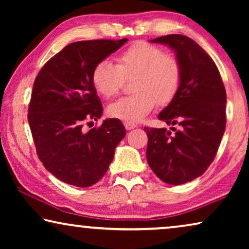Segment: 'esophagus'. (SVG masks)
I'll list each match as a JSON object with an SVG mask.
<instances>
[{
  "label": "esophagus",
  "mask_w": 249,
  "mask_h": 249,
  "mask_svg": "<svg viewBox=\"0 0 249 249\" xmlns=\"http://www.w3.org/2000/svg\"><path fill=\"white\" fill-rule=\"evenodd\" d=\"M124 127L127 130H131V129L137 127V124H134V122H130V121H124Z\"/></svg>",
  "instance_id": "obj_1"
}]
</instances>
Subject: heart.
I'll use <instances>...</instances> for the list:
<instances>
[{"instance_id":"1","label":"heart","mask_w":249,"mask_h":249,"mask_svg":"<svg viewBox=\"0 0 249 249\" xmlns=\"http://www.w3.org/2000/svg\"><path fill=\"white\" fill-rule=\"evenodd\" d=\"M134 79L130 96L122 97L107 108L115 119L141 121L160 102L166 104L178 93L182 80V68L175 55L166 54L161 46L137 42L117 56V64L102 60L91 71V83L98 94L110 98L120 93L125 78Z\"/></svg>"}]
</instances>
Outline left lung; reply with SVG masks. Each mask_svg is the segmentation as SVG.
Wrapping results in <instances>:
<instances>
[{
	"mask_svg": "<svg viewBox=\"0 0 249 249\" xmlns=\"http://www.w3.org/2000/svg\"><path fill=\"white\" fill-rule=\"evenodd\" d=\"M175 50L182 68L178 93L160 112L171 127H145L146 158L162 181L181 185L206 171L215 158L226 130L227 94L219 69L211 56L189 37L172 34L152 40Z\"/></svg>",
	"mask_w": 249,
	"mask_h": 249,
	"instance_id": "obj_1",
	"label": "left lung"
}]
</instances>
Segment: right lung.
I'll return each mask as SVG.
<instances>
[{
  "label": "right lung",
  "mask_w": 249,
  "mask_h": 249,
  "mask_svg": "<svg viewBox=\"0 0 249 249\" xmlns=\"http://www.w3.org/2000/svg\"><path fill=\"white\" fill-rule=\"evenodd\" d=\"M127 38L71 43L44 64L37 74L28 122L37 155L61 181L89 187L107 173L114 149L125 136L119 119L97 121L103 107L91 83L95 64L120 49Z\"/></svg>",
  "instance_id": "right-lung-1"
}]
</instances>
